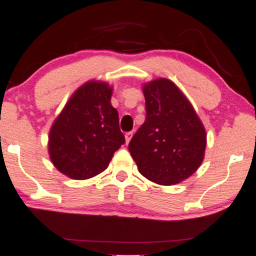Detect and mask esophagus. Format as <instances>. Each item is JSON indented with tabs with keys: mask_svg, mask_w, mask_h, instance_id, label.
Returning <instances> with one entry per match:
<instances>
[{
	"mask_svg": "<svg viewBox=\"0 0 256 256\" xmlns=\"http://www.w3.org/2000/svg\"><path fill=\"white\" fill-rule=\"evenodd\" d=\"M132 135H134L132 132H126V134H125V141H126V144H128V142H130V140L132 138Z\"/></svg>",
	"mask_w": 256,
	"mask_h": 256,
	"instance_id": "esophagus-1",
	"label": "esophagus"
}]
</instances>
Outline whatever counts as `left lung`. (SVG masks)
Wrapping results in <instances>:
<instances>
[{
  "label": "left lung",
  "instance_id": "obj_1",
  "mask_svg": "<svg viewBox=\"0 0 256 256\" xmlns=\"http://www.w3.org/2000/svg\"><path fill=\"white\" fill-rule=\"evenodd\" d=\"M146 120L128 144L131 157L144 178L174 185L192 176L205 157L206 130L195 109L166 78L142 86Z\"/></svg>",
  "mask_w": 256,
  "mask_h": 256
}]
</instances>
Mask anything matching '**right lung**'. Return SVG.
<instances>
[{"instance_id":"1","label":"right lung","mask_w":256,"mask_h":256,"mask_svg":"<svg viewBox=\"0 0 256 256\" xmlns=\"http://www.w3.org/2000/svg\"><path fill=\"white\" fill-rule=\"evenodd\" d=\"M112 94L109 83L88 80L54 120L48 150L55 168L66 176L84 180L98 176L125 144Z\"/></svg>"}]
</instances>
